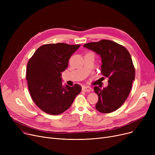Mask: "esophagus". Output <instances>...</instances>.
I'll return each mask as SVG.
<instances>
[{"mask_svg":"<svg viewBox=\"0 0 155 155\" xmlns=\"http://www.w3.org/2000/svg\"><path fill=\"white\" fill-rule=\"evenodd\" d=\"M82 90L87 92H90L92 90V88L91 87H88V86H84L82 87Z\"/></svg>","mask_w":155,"mask_h":155,"instance_id":"esophagus-1","label":"esophagus"}]
</instances>
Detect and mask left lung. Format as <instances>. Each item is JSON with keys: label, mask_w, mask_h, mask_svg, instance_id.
I'll return each mask as SVG.
<instances>
[{"label": "left lung", "mask_w": 155, "mask_h": 155, "mask_svg": "<svg viewBox=\"0 0 155 155\" xmlns=\"http://www.w3.org/2000/svg\"><path fill=\"white\" fill-rule=\"evenodd\" d=\"M84 47L100 55L101 73L109 78L107 87L103 89L94 87L99 96L95 107L102 113L115 111L127 98L134 81L135 69L131 54L125 47L106 39L87 43Z\"/></svg>", "instance_id": "obj_1"}]
</instances>
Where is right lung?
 I'll use <instances>...</instances> for the list:
<instances>
[{
  "mask_svg": "<svg viewBox=\"0 0 155 155\" xmlns=\"http://www.w3.org/2000/svg\"><path fill=\"white\" fill-rule=\"evenodd\" d=\"M80 46L65 43L45 45L28 63L26 80L31 98L49 114L58 115L67 110L82 90L78 84L63 85L61 78L70 56Z\"/></svg>",
  "mask_w": 155,
  "mask_h": 155,
  "instance_id": "1",
  "label": "right lung"
}]
</instances>
